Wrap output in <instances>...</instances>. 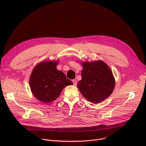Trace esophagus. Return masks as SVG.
I'll list each match as a JSON object with an SVG mask.
<instances>
[{
	"mask_svg": "<svg viewBox=\"0 0 146 146\" xmlns=\"http://www.w3.org/2000/svg\"><path fill=\"white\" fill-rule=\"evenodd\" d=\"M72 82H73V84H74V86H76L77 85V81H76V80H74V79L73 80Z\"/></svg>",
	"mask_w": 146,
	"mask_h": 146,
	"instance_id": "34e87169",
	"label": "esophagus"
}]
</instances>
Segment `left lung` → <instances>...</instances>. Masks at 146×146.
<instances>
[{
    "label": "left lung",
    "mask_w": 146,
    "mask_h": 146,
    "mask_svg": "<svg viewBox=\"0 0 146 146\" xmlns=\"http://www.w3.org/2000/svg\"><path fill=\"white\" fill-rule=\"evenodd\" d=\"M82 79L77 87L88 101L98 103L110 96L115 87V81L109 66L105 62H81Z\"/></svg>",
    "instance_id": "8db88e82"
}]
</instances>
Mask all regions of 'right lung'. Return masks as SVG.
<instances>
[{
  "label": "right lung",
  "mask_w": 146,
  "mask_h": 146,
  "mask_svg": "<svg viewBox=\"0 0 146 146\" xmlns=\"http://www.w3.org/2000/svg\"><path fill=\"white\" fill-rule=\"evenodd\" d=\"M58 62V60L40 62L33 68L29 78L33 95L44 103L54 101L65 87L73 84L63 72L56 69Z\"/></svg>",
  "instance_id": "1"
}]
</instances>
